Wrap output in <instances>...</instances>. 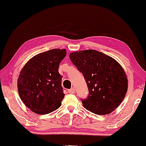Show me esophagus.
Segmentation results:
<instances>
[{"instance_id": "34e87169", "label": "esophagus", "mask_w": 146, "mask_h": 146, "mask_svg": "<svg viewBox=\"0 0 146 146\" xmlns=\"http://www.w3.org/2000/svg\"><path fill=\"white\" fill-rule=\"evenodd\" d=\"M68 92L69 94H74L75 92V89L74 88H72L68 90Z\"/></svg>"}]
</instances>
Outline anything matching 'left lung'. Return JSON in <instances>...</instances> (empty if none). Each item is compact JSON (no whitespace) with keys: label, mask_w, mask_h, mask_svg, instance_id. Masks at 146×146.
<instances>
[{"label":"left lung","mask_w":146,"mask_h":146,"mask_svg":"<svg viewBox=\"0 0 146 146\" xmlns=\"http://www.w3.org/2000/svg\"><path fill=\"white\" fill-rule=\"evenodd\" d=\"M70 59L82 74L88 96L84 107L95 114L112 112L124 98L127 80L122 67L112 58L95 50L74 52Z\"/></svg>","instance_id":"left-lung-1"}]
</instances>
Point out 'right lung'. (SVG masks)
Wrapping results in <instances>:
<instances>
[{"label":"right lung","mask_w":146,"mask_h":146,"mask_svg":"<svg viewBox=\"0 0 146 146\" xmlns=\"http://www.w3.org/2000/svg\"><path fill=\"white\" fill-rule=\"evenodd\" d=\"M66 55V50L52 49L30 60L18 79V91L24 104L38 114L52 112L60 107L64 97L60 63Z\"/></svg>","instance_id":"1"}]
</instances>
